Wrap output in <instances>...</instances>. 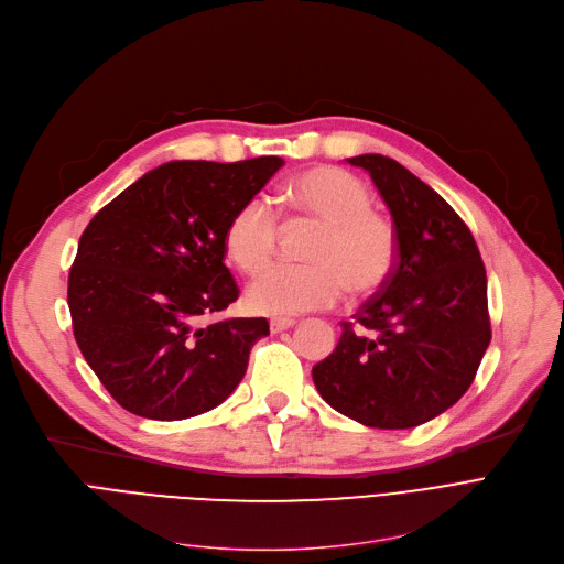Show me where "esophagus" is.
Masks as SVG:
<instances>
[{
  "label": "esophagus",
  "mask_w": 564,
  "mask_h": 564,
  "mask_svg": "<svg viewBox=\"0 0 564 564\" xmlns=\"http://www.w3.org/2000/svg\"><path fill=\"white\" fill-rule=\"evenodd\" d=\"M292 327H294V319H288V317H274V319L270 322V332H272V334H281V332L292 329Z\"/></svg>",
  "instance_id": "obj_1"
}]
</instances>
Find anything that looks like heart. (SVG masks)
Wrapping results in <instances>:
<instances>
[{
    "label": "heart",
    "instance_id": "b5f03b06",
    "mask_svg": "<svg viewBox=\"0 0 564 564\" xmlns=\"http://www.w3.org/2000/svg\"><path fill=\"white\" fill-rule=\"evenodd\" d=\"M290 200L300 217L322 224L308 247V264H279L247 290L253 313L290 317L332 308L347 288L372 294L389 283L398 262V232L372 210V194L343 169L319 166L294 177ZM281 217L270 198L253 196L226 228L235 267L256 276L272 264L281 242Z\"/></svg>",
    "mask_w": 564,
    "mask_h": 564
}]
</instances>
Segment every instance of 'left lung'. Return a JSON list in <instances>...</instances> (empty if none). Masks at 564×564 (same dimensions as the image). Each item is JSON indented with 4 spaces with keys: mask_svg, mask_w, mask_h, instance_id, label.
I'll list each match as a JSON object with an SVG mask.
<instances>
[{
    "mask_svg": "<svg viewBox=\"0 0 564 564\" xmlns=\"http://www.w3.org/2000/svg\"><path fill=\"white\" fill-rule=\"evenodd\" d=\"M347 162L370 173L389 205L398 262L354 322H343L313 381L351 421L416 427L451 409L480 368L491 340L487 272L468 226L421 177L375 153Z\"/></svg>",
    "mask_w": 564,
    "mask_h": 564,
    "instance_id": "left-lung-1",
    "label": "left lung"
}]
</instances>
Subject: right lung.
I'll return each instance as SVG.
<instances>
[{
	"label": "right lung",
	"instance_id": "add662e5",
	"mask_svg": "<svg viewBox=\"0 0 564 564\" xmlns=\"http://www.w3.org/2000/svg\"><path fill=\"white\" fill-rule=\"evenodd\" d=\"M283 166L175 160L143 173L88 221L68 276L73 334L109 395L134 416L183 421L242 381L264 317L203 324L237 300L226 228Z\"/></svg>",
	"mask_w": 564,
	"mask_h": 564
}]
</instances>
